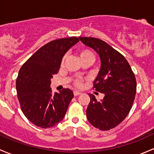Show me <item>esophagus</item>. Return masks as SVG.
I'll return each instance as SVG.
<instances>
[{"label":"esophagus","mask_w":154,"mask_h":154,"mask_svg":"<svg viewBox=\"0 0 154 154\" xmlns=\"http://www.w3.org/2000/svg\"><path fill=\"white\" fill-rule=\"evenodd\" d=\"M81 94V93H80V92H79V91H74V96H78V95H80Z\"/></svg>","instance_id":"1"}]
</instances>
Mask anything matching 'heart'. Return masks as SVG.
Masks as SVG:
<instances>
[{"instance_id": "obj_1", "label": "heart", "mask_w": 154, "mask_h": 154, "mask_svg": "<svg viewBox=\"0 0 154 154\" xmlns=\"http://www.w3.org/2000/svg\"><path fill=\"white\" fill-rule=\"evenodd\" d=\"M79 56H80V60H81V61L85 59H92V60L94 59V55L91 53V51H90L89 50H87V49L81 50V51L79 52ZM65 59H66V56H64L63 57L62 63H63ZM74 83L77 87H81L82 85V80H80V79H77V80H74Z\"/></svg>"}]
</instances>
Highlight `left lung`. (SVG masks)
I'll return each mask as SVG.
<instances>
[{
  "label": "left lung",
  "mask_w": 154,
  "mask_h": 154,
  "mask_svg": "<svg viewBox=\"0 0 154 154\" xmlns=\"http://www.w3.org/2000/svg\"><path fill=\"white\" fill-rule=\"evenodd\" d=\"M79 39L97 53L101 62L94 88L104 94V97L98 101L90 94L87 119L94 127L108 131L120 124L131 109L137 91L135 75L125 57L105 41L86 37Z\"/></svg>",
  "instance_id": "obj_1"
}]
</instances>
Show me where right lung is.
<instances>
[{
    "instance_id": "1",
    "label": "right lung",
    "mask_w": 154,
    "mask_h": 154,
    "mask_svg": "<svg viewBox=\"0 0 154 154\" xmlns=\"http://www.w3.org/2000/svg\"><path fill=\"white\" fill-rule=\"evenodd\" d=\"M78 42L76 37L52 40L39 48L19 71L16 90L20 108L38 127H53L64 118L74 94L69 88L52 94L51 79L59 71L65 54Z\"/></svg>"
}]
</instances>
